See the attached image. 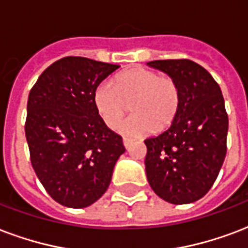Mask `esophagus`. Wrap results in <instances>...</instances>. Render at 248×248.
I'll return each mask as SVG.
<instances>
[{
  "label": "esophagus",
  "instance_id": "1",
  "mask_svg": "<svg viewBox=\"0 0 248 248\" xmlns=\"http://www.w3.org/2000/svg\"><path fill=\"white\" fill-rule=\"evenodd\" d=\"M132 144V140L131 139H128V138H124V148H130Z\"/></svg>",
  "mask_w": 248,
  "mask_h": 248
}]
</instances>
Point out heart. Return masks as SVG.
I'll return each mask as SVG.
<instances>
[{
	"label": "heart",
	"instance_id": "b5f03b06",
	"mask_svg": "<svg viewBox=\"0 0 248 248\" xmlns=\"http://www.w3.org/2000/svg\"><path fill=\"white\" fill-rule=\"evenodd\" d=\"M100 118L116 128L130 105L132 116L122 122L120 132L140 138L174 124L181 107V90L170 75L156 70L135 67L120 73L110 83L100 84L93 94Z\"/></svg>",
	"mask_w": 248,
	"mask_h": 248
}]
</instances>
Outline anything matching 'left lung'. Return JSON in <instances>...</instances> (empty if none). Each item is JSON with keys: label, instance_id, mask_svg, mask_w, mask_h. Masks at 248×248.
<instances>
[{"label": "left lung", "instance_id": "left-lung-1", "mask_svg": "<svg viewBox=\"0 0 248 248\" xmlns=\"http://www.w3.org/2000/svg\"><path fill=\"white\" fill-rule=\"evenodd\" d=\"M149 66L170 75L181 90L174 124L145 139L149 186L171 204H188L207 194L224 164L229 120L212 75L191 60H158Z\"/></svg>", "mask_w": 248, "mask_h": 248}]
</instances>
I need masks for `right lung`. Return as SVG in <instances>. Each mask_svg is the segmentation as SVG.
<instances>
[{
	"label": "right lung",
	"instance_id": "obj_1",
	"mask_svg": "<svg viewBox=\"0 0 248 248\" xmlns=\"http://www.w3.org/2000/svg\"><path fill=\"white\" fill-rule=\"evenodd\" d=\"M118 67L65 57L45 69L30 91L24 130L32 168L52 199L65 207L99 200L126 151L93 103L96 88Z\"/></svg>",
	"mask_w": 248,
	"mask_h": 248
}]
</instances>
